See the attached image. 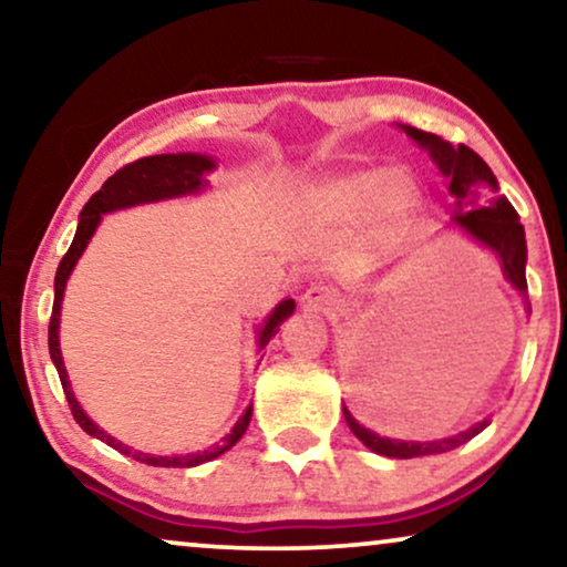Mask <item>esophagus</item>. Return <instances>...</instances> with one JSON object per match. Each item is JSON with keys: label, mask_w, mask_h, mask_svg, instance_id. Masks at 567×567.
Masks as SVG:
<instances>
[{"label": "esophagus", "mask_w": 567, "mask_h": 567, "mask_svg": "<svg viewBox=\"0 0 567 567\" xmlns=\"http://www.w3.org/2000/svg\"><path fill=\"white\" fill-rule=\"evenodd\" d=\"M301 301H305L307 309H312V312H322V315H338L343 312L346 307V299L340 297L332 286H322V284L309 286Z\"/></svg>", "instance_id": "34e87169"}]
</instances>
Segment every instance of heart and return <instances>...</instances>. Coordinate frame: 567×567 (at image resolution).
Wrapping results in <instances>:
<instances>
[{
  "instance_id": "heart-1",
  "label": "heart",
  "mask_w": 567,
  "mask_h": 567,
  "mask_svg": "<svg viewBox=\"0 0 567 567\" xmlns=\"http://www.w3.org/2000/svg\"><path fill=\"white\" fill-rule=\"evenodd\" d=\"M297 208L307 221L328 229L363 219L371 243H384L417 219L423 190L410 169L351 165L305 185Z\"/></svg>"
}]
</instances>
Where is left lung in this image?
Here are the masks:
<instances>
[{
  "mask_svg": "<svg viewBox=\"0 0 567 567\" xmlns=\"http://www.w3.org/2000/svg\"><path fill=\"white\" fill-rule=\"evenodd\" d=\"M405 134L413 138L417 146H423L436 162L441 175L449 181V193L454 198V216L452 224L467 231L472 239L487 247L501 262L503 278L514 286V289L526 299V237L524 227L518 221L516 208L508 204L506 196L498 193V181H495L493 169L485 165V159L470 146H452L436 134L429 131H417L413 126H400ZM379 374H390V371L379 367ZM346 423L351 425L353 436L369 446L374 454L392 456V460H413V456L425 454H444L452 449L467 444L472 436H477L491 421H480L472 429L456 433V436L441 441H402L386 439L379 433L363 429V425L351 415V410L343 405Z\"/></svg>",
  "mask_w": 567,
  "mask_h": 567,
  "instance_id": "obj_1",
  "label": "left lung"
}]
</instances>
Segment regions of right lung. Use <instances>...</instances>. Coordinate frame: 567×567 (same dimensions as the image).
Listing matches in <instances>:
<instances>
[{"label": "right lung", "instance_id": "obj_1", "mask_svg": "<svg viewBox=\"0 0 567 567\" xmlns=\"http://www.w3.org/2000/svg\"><path fill=\"white\" fill-rule=\"evenodd\" d=\"M214 167H216L214 157H206V154H193V152L154 154V157H142V159L131 162V165H126V167H121L118 173L107 177V181L103 183V188H100L95 196H92L87 204H84L82 214H80V224H76V235L72 239V247H69L64 258H61L59 270H56V281H53V312H51V322H49V353H51L53 367H56V371H59L61 386H64L66 402H69V408H72L74 421L80 423L82 431H87L90 436L105 441V444L113 446L115 452L134 456V460H138V462L152 464V467H196V464L212 462V460H216V456H221L224 452H229V449L245 436L247 425H250V417H252V405L245 410L243 417H239V421L235 423V429H231L227 436L221 439V444L206 449V452L181 454V456H152V454L134 452V449L121 444V441H115L113 436H107V433L100 429V425L92 423L87 413H84L82 405L74 398L72 384H69L64 359H61V348H59L61 301H64V289H66L69 276H72L76 260L82 258L84 247L90 245L92 235H95L97 224L103 221V214L118 212V208L142 206V204H157V200H167V198L193 196V193L206 188V185H208L206 175L212 173ZM293 307H297V301L284 299L281 305H276L274 312H270L266 320H262L260 330H258V348H260V351L268 346V340L276 336L286 317H291Z\"/></svg>", "mask_w": 567, "mask_h": 567}]
</instances>
